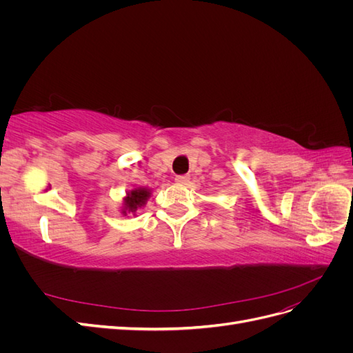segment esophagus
I'll return each mask as SVG.
<instances>
[{
	"label": "esophagus",
	"instance_id": "obj_1",
	"mask_svg": "<svg viewBox=\"0 0 353 353\" xmlns=\"http://www.w3.org/2000/svg\"><path fill=\"white\" fill-rule=\"evenodd\" d=\"M188 176L187 175H178L176 178H175V181H176V184H187L188 183Z\"/></svg>",
	"mask_w": 353,
	"mask_h": 353
}]
</instances>
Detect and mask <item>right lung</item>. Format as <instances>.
I'll return each instance as SVG.
<instances>
[{"label":"right lung","instance_id":"add662e5","mask_svg":"<svg viewBox=\"0 0 353 353\" xmlns=\"http://www.w3.org/2000/svg\"><path fill=\"white\" fill-rule=\"evenodd\" d=\"M150 194H152L150 190L143 188V187L130 191V193L126 194V197L123 200V205H125L123 213H125V215H126V212L134 213L138 208H141L143 205H145V201H147L148 197H150Z\"/></svg>","mask_w":353,"mask_h":353}]
</instances>
